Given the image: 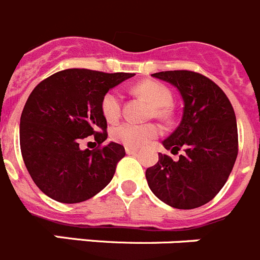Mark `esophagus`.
<instances>
[{"mask_svg": "<svg viewBox=\"0 0 260 260\" xmlns=\"http://www.w3.org/2000/svg\"><path fill=\"white\" fill-rule=\"evenodd\" d=\"M139 151V149L137 147H132V146H125V153L127 154H135Z\"/></svg>", "mask_w": 260, "mask_h": 260, "instance_id": "1", "label": "esophagus"}]
</instances>
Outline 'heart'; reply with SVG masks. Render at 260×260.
Wrapping results in <instances>:
<instances>
[{"label":"heart","instance_id":"obj_1","mask_svg":"<svg viewBox=\"0 0 260 260\" xmlns=\"http://www.w3.org/2000/svg\"><path fill=\"white\" fill-rule=\"evenodd\" d=\"M135 90L146 98L154 106V114L158 118L166 119L170 116V109L174 95L167 86L154 80H145L135 86ZM102 114L107 121H116L121 114V97L116 90H110L104 95L101 102ZM159 128L155 124H135V123H121L113 128L111 136L115 141L127 146H141L149 140L158 136Z\"/></svg>","mask_w":260,"mask_h":260}]
</instances>
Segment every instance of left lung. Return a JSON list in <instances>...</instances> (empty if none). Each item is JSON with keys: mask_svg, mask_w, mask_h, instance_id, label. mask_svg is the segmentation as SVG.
I'll return each instance as SVG.
<instances>
[{"mask_svg": "<svg viewBox=\"0 0 260 260\" xmlns=\"http://www.w3.org/2000/svg\"><path fill=\"white\" fill-rule=\"evenodd\" d=\"M153 78L177 88L184 101L179 127L163 146L179 160L159 153L146 170L147 185L171 207L190 210L210 202L223 188L235 166L238 135L235 110L225 93L209 78L193 71H163Z\"/></svg>", "mask_w": 260, "mask_h": 260, "instance_id": "left-lung-1", "label": "left lung"}]
</instances>
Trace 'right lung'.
<instances>
[{"label": "right lung", "instance_id": "add662e5", "mask_svg": "<svg viewBox=\"0 0 260 260\" xmlns=\"http://www.w3.org/2000/svg\"><path fill=\"white\" fill-rule=\"evenodd\" d=\"M135 74L69 69L51 75L32 90L20 116L23 160L39 189L51 200L79 203L111 181L124 146L110 142L81 150L88 136L101 145L107 139L104 95Z\"/></svg>", "mask_w": 260, "mask_h": 260}]
</instances>
